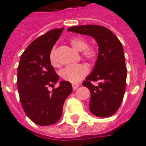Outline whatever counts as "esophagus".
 I'll use <instances>...</instances> for the list:
<instances>
[{
	"label": "esophagus",
	"mask_w": 146,
	"mask_h": 146,
	"mask_svg": "<svg viewBox=\"0 0 146 146\" xmlns=\"http://www.w3.org/2000/svg\"><path fill=\"white\" fill-rule=\"evenodd\" d=\"M80 84H78V83H73V90H77L78 87H79Z\"/></svg>",
	"instance_id": "1"
}]
</instances>
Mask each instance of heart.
I'll use <instances>...</instances> for the list:
<instances>
[{"mask_svg":"<svg viewBox=\"0 0 146 146\" xmlns=\"http://www.w3.org/2000/svg\"><path fill=\"white\" fill-rule=\"evenodd\" d=\"M70 44L75 50L82 51V56L88 60H95L99 55V49L95 45H88L85 38L76 36L70 40ZM56 50L53 48L50 53V61L53 66H58L59 63L56 59ZM89 73V68L86 64L69 65L61 70L62 78L72 83H77Z\"/></svg>","mask_w":146,"mask_h":146,"instance_id":"1","label":"heart"}]
</instances>
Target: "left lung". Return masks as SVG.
Instances as JSON below:
<instances>
[{"mask_svg": "<svg viewBox=\"0 0 146 146\" xmlns=\"http://www.w3.org/2000/svg\"><path fill=\"white\" fill-rule=\"evenodd\" d=\"M68 31L92 36L98 43L96 65L82 85L91 92L89 109L92 113L97 117H110L120 107L126 90L127 68L122 43L110 29L100 25L70 27ZM92 81L98 84L93 85Z\"/></svg>", "mask_w": 146, "mask_h": 146, "instance_id": "obj_1", "label": "left lung"}]
</instances>
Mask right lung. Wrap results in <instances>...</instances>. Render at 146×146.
I'll return each instance as SVG.
<instances>
[{"instance_id": "1", "label": "right lung", "mask_w": 146, "mask_h": 146, "mask_svg": "<svg viewBox=\"0 0 146 146\" xmlns=\"http://www.w3.org/2000/svg\"><path fill=\"white\" fill-rule=\"evenodd\" d=\"M64 28L53 29L33 41L23 53L17 73V85L23 109L36 124L49 126L57 123L62 115L63 105L72 93L69 82L62 81L52 92L59 76L50 64V53Z\"/></svg>"}]
</instances>
